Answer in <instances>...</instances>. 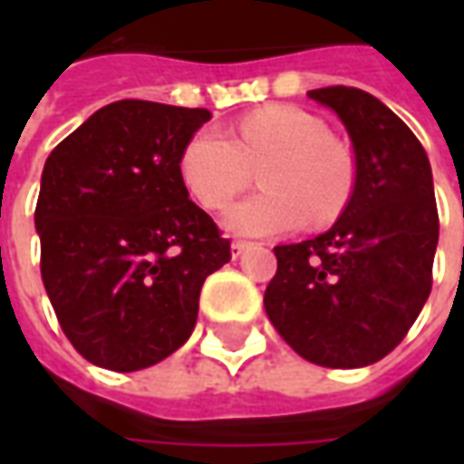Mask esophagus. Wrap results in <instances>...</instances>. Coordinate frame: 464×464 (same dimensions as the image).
I'll use <instances>...</instances> for the list:
<instances>
[{
    "mask_svg": "<svg viewBox=\"0 0 464 464\" xmlns=\"http://www.w3.org/2000/svg\"><path fill=\"white\" fill-rule=\"evenodd\" d=\"M251 248V243L248 241H233L231 243V256L233 258H238V256H243V253Z\"/></svg>",
    "mask_w": 464,
    "mask_h": 464,
    "instance_id": "obj_1",
    "label": "esophagus"
}]
</instances>
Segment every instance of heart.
Masks as SVG:
<instances>
[{"label":"heart","instance_id":"b5f03b06","mask_svg":"<svg viewBox=\"0 0 464 464\" xmlns=\"http://www.w3.org/2000/svg\"><path fill=\"white\" fill-rule=\"evenodd\" d=\"M181 179L206 208H223L261 169L258 196L233 203L223 226L238 236H276L333 223L355 188V163L328 126L301 106L273 104L243 116L236 139L216 126L193 133L181 151Z\"/></svg>","mask_w":464,"mask_h":464}]
</instances>
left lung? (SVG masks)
Wrapping results in <instances>:
<instances>
[{
  "label": "left lung",
  "instance_id": "1",
  "mask_svg": "<svg viewBox=\"0 0 464 464\" xmlns=\"http://www.w3.org/2000/svg\"><path fill=\"white\" fill-rule=\"evenodd\" d=\"M355 153V188L331 231L276 246L263 305L301 358L365 368L408 335L432 288L440 221L428 153L380 99L353 86L308 92Z\"/></svg>",
  "mask_w": 464,
  "mask_h": 464
}]
</instances>
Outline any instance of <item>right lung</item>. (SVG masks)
<instances>
[{"instance_id": "1", "label": "right lung", "mask_w": 464, "mask_h": 464, "mask_svg": "<svg viewBox=\"0 0 464 464\" xmlns=\"http://www.w3.org/2000/svg\"><path fill=\"white\" fill-rule=\"evenodd\" d=\"M206 109L123 99L49 153L34 223L42 281L64 335L89 362L151 368L188 341L203 281L231 261L181 179Z\"/></svg>"}]
</instances>
